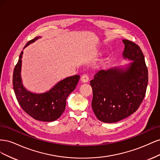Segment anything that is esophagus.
Listing matches in <instances>:
<instances>
[{
	"mask_svg": "<svg viewBox=\"0 0 160 160\" xmlns=\"http://www.w3.org/2000/svg\"><path fill=\"white\" fill-rule=\"evenodd\" d=\"M81 81L83 83H88L89 81V77L88 75H83L81 77Z\"/></svg>",
	"mask_w": 160,
	"mask_h": 160,
	"instance_id": "1",
	"label": "esophagus"
}]
</instances>
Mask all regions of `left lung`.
I'll return each mask as SVG.
<instances>
[{
  "label": "left lung",
  "mask_w": 160,
  "mask_h": 160,
  "mask_svg": "<svg viewBox=\"0 0 160 160\" xmlns=\"http://www.w3.org/2000/svg\"><path fill=\"white\" fill-rule=\"evenodd\" d=\"M122 57L131 61L123 65L100 70L90 81L93 90L91 106L101 122L115 123L139 108L146 95L148 72L139 47L128 40Z\"/></svg>",
  "instance_id": "left-lung-1"
}]
</instances>
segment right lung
<instances>
[{
    "label": "right lung",
    "mask_w": 160,
    "mask_h": 160,
    "mask_svg": "<svg viewBox=\"0 0 160 160\" xmlns=\"http://www.w3.org/2000/svg\"><path fill=\"white\" fill-rule=\"evenodd\" d=\"M41 38L37 37L28 42L24 49ZM22 51L17 64L14 67L12 79L13 89L18 103L27 114L36 120L46 122H54L64 112L67 98L75 89L80 76L75 75L66 77L57 83L49 91L41 93H34L28 91L22 83Z\"/></svg>",
    "instance_id": "right-lung-1"
}]
</instances>
